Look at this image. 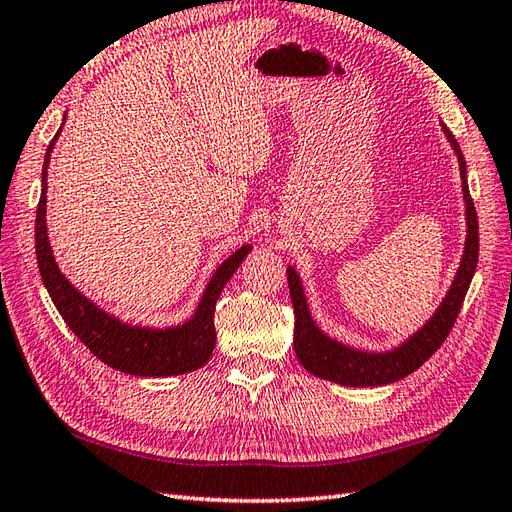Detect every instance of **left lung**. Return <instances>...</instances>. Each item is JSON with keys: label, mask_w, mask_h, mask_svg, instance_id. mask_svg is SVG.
<instances>
[{"label": "left lung", "mask_w": 512, "mask_h": 512, "mask_svg": "<svg viewBox=\"0 0 512 512\" xmlns=\"http://www.w3.org/2000/svg\"><path fill=\"white\" fill-rule=\"evenodd\" d=\"M444 132H447L449 143L453 145L460 160L462 191L466 202V226H469L462 264L447 299L442 301V306L433 314L431 321L424 325L418 334H413L405 345L398 347V350L387 354L356 352L350 350V347L328 339V336L321 334L317 325L312 323L299 277L295 273V268H288V288L292 308H295V354L299 358V363L306 367L310 374L350 387H378L396 383V380L416 372V369L424 361H429V358L438 352V347L447 341L453 323L462 310L466 290H469L475 273L477 255H480V228H477L475 204L471 198L469 184H466V162L460 145L447 127H444Z\"/></svg>", "instance_id": "1"}]
</instances>
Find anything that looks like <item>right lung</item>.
I'll list each match as a JSON object with an SVG mask.
<instances>
[{"mask_svg": "<svg viewBox=\"0 0 512 512\" xmlns=\"http://www.w3.org/2000/svg\"><path fill=\"white\" fill-rule=\"evenodd\" d=\"M54 140L48 145L46 160H43L41 173V198L37 204L35 220V248L37 264L43 284H46L50 297L57 306L63 321L70 325V330L81 339L90 352L101 358L105 365H110L118 372L134 376H178L195 372L209 361L215 347V303L220 299L226 281L233 277L237 266L244 262L250 246H242L215 270L211 284L206 286L204 297L198 306L195 317L169 330H151V328H134V325L121 323L110 314L96 308L92 301L85 299L68 279L61 275V270L54 262L52 250L48 244L46 231V189H48V162Z\"/></svg>", "mask_w": 512, "mask_h": 512, "instance_id": "right-lung-1", "label": "right lung"}]
</instances>
